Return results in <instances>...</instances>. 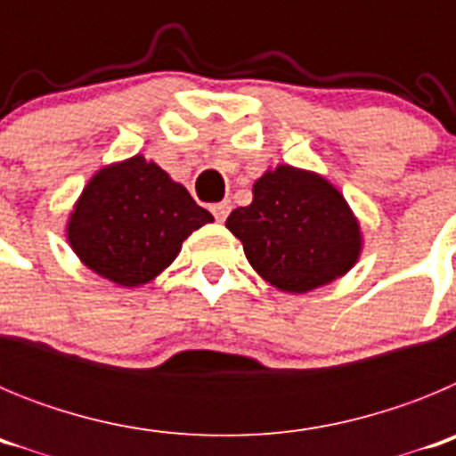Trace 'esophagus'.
I'll return each mask as SVG.
<instances>
[{
	"instance_id": "esophagus-1",
	"label": "esophagus",
	"mask_w": 456,
	"mask_h": 456,
	"mask_svg": "<svg viewBox=\"0 0 456 456\" xmlns=\"http://www.w3.org/2000/svg\"><path fill=\"white\" fill-rule=\"evenodd\" d=\"M228 212H231V203H228V200H224V203L212 205V215H215L216 221H225Z\"/></svg>"
}]
</instances>
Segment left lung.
I'll return each mask as SVG.
<instances>
[{
    "instance_id": "left-lung-1",
    "label": "left lung",
    "mask_w": 456,
    "mask_h": 456,
    "mask_svg": "<svg viewBox=\"0 0 456 456\" xmlns=\"http://www.w3.org/2000/svg\"><path fill=\"white\" fill-rule=\"evenodd\" d=\"M225 228L257 276L288 294L342 278L363 253V231L340 189L324 175L278 164L253 183V200Z\"/></svg>"
}]
</instances>
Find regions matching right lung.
<instances>
[{"mask_svg":"<svg viewBox=\"0 0 456 456\" xmlns=\"http://www.w3.org/2000/svg\"><path fill=\"white\" fill-rule=\"evenodd\" d=\"M215 216L143 155L100 168L66 221L79 263L120 288L151 283L178 257L183 241Z\"/></svg>","mask_w":456,"mask_h":456,"instance_id":"add662e5","label":"right lung"}]
</instances>
